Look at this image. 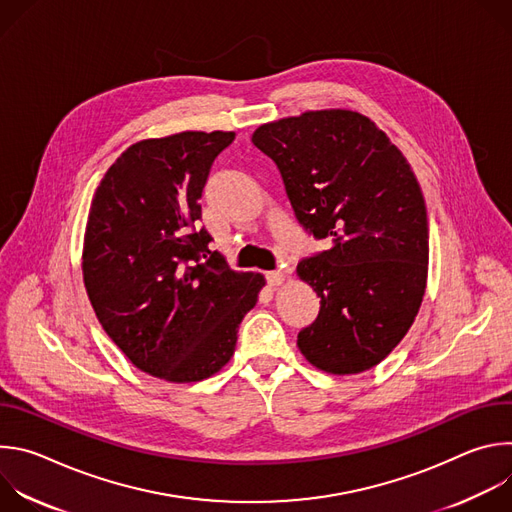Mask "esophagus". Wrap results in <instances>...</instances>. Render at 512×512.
Returning a JSON list of instances; mask_svg holds the SVG:
<instances>
[{"label": "esophagus", "instance_id": "34e87169", "mask_svg": "<svg viewBox=\"0 0 512 512\" xmlns=\"http://www.w3.org/2000/svg\"><path fill=\"white\" fill-rule=\"evenodd\" d=\"M265 279H267V283H269V285H279V283L283 281V273H281L279 269H275V271H267V273H265Z\"/></svg>", "mask_w": 512, "mask_h": 512}]
</instances>
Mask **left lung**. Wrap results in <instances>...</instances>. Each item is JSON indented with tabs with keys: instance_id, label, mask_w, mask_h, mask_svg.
Segmentation results:
<instances>
[{
	"instance_id": "obj_1",
	"label": "left lung",
	"mask_w": 512,
	"mask_h": 512,
	"mask_svg": "<svg viewBox=\"0 0 512 512\" xmlns=\"http://www.w3.org/2000/svg\"><path fill=\"white\" fill-rule=\"evenodd\" d=\"M255 148L277 166L302 229L330 247L298 263L320 298L298 346L332 375L373 369L411 328L427 279L421 188L369 117L310 111L261 125Z\"/></svg>"
}]
</instances>
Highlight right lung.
Returning <instances> with one entry per match:
<instances>
[{
  "label": "right lung",
  "instance_id": "add662e5",
  "mask_svg": "<svg viewBox=\"0 0 512 512\" xmlns=\"http://www.w3.org/2000/svg\"><path fill=\"white\" fill-rule=\"evenodd\" d=\"M233 131H184L133 143L101 180L85 233L93 310L143 373L202 381L231 360L261 273H235L196 227L198 198Z\"/></svg>",
  "mask_w": 512,
  "mask_h": 512
}]
</instances>
